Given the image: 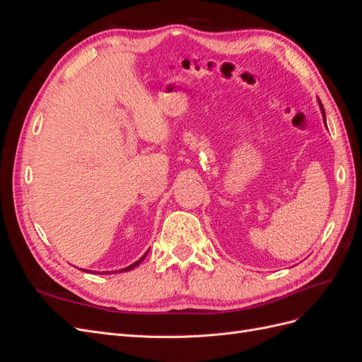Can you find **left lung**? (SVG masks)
<instances>
[{
  "mask_svg": "<svg viewBox=\"0 0 362 362\" xmlns=\"http://www.w3.org/2000/svg\"><path fill=\"white\" fill-rule=\"evenodd\" d=\"M319 104H320V110H322V115H323V122L326 124V115H325V108H323V105H322V103L319 101ZM327 128V127H326Z\"/></svg>",
  "mask_w": 362,
  "mask_h": 362,
  "instance_id": "1",
  "label": "left lung"
}]
</instances>
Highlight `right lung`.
<instances>
[{
    "label": "right lung",
    "instance_id": "right-lung-1",
    "mask_svg": "<svg viewBox=\"0 0 362 362\" xmlns=\"http://www.w3.org/2000/svg\"><path fill=\"white\" fill-rule=\"evenodd\" d=\"M146 254H148V252H146ZM146 254H145V255H144V257H141V258H140V259H137V261H136V262H133V264H131V266H128V267H125V269H120V270H119V272H128V270H131V269H134V267H137V266H139V264H140V262H141V261H144V259H145V257H146ZM83 272H87V270H84V269H83ZM115 272H116V273H119V272H117V270H115ZM115 272H113V273H115ZM92 273H93V272H92ZM98 273H100V272H98ZM104 273H105V272H101V275H104ZM107 273H110V272H107Z\"/></svg>",
    "mask_w": 362,
    "mask_h": 362
}]
</instances>
